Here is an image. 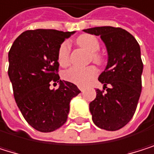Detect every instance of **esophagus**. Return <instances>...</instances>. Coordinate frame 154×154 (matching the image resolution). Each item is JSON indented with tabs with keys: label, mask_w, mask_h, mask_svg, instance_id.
Instances as JSON below:
<instances>
[{
	"label": "esophagus",
	"mask_w": 154,
	"mask_h": 154,
	"mask_svg": "<svg viewBox=\"0 0 154 154\" xmlns=\"http://www.w3.org/2000/svg\"><path fill=\"white\" fill-rule=\"evenodd\" d=\"M79 89L81 90V92H84V87L83 86H79Z\"/></svg>",
	"instance_id": "obj_1"
}]
</instances>
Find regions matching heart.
<instances>
[{
  "label": "heart",
  "mask_w": 154,
  "mask_h": 154,
  "mask_svg": "<svg viewBox=\"0 0 154 154\" xmlns=\"http://www.w3.org/2000/svg\"><path fill=\"white\" fill-rule=\"evenodd\" d=\"M77 43L83 48L92 54V59L95 63H100L102 61V57L97 53H95L99 48V42L97 38L92 35H82L77 38ZM70 59V43L68 41L63 42L58 51V61L61 66H67L69 64ZM97 73L96 68L94 66H88L85 68L80 67H72L69 70L63 72V78L77 85L83 86L87 84L91 80H93Z\"/></svg>",
  "instance_id": "b5f03b06"
}]
</instances>
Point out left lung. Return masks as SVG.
<instances>
[{
  "mask_svg": "<svg viewBox=\"0 0 154 154\" xmlns=\"http://www.w3.org/2000/svg\"><path fill=\"white\" fill-rule=\"evenodd\" d=\"M83 32L99 35L107 51V64L98 77L106 92L96 89V97L89 104L92 119L98 128L115 131L129 122L137 108L143 70L140 48L131 34L119 27L99 26Z\"/></svg>",
  "mask_w": 154,
  "mask_h": 154,
  "instance_id": "obj_1",
  "label": "left lung"
}]
</instances>
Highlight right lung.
I'll list each match as a JSON object with an SVG mask.
<instances>
[{
	"label": "right lung",
	"instance_id": "obj_1",
	"mask_svg": "<svg viewBox=\"0 0 154 154\" xmlns=\"http://www.w3.org/2000/svg\"><path fill=\"white\" fill-rule=\"evenodd\" d=\"M74 33L27 30L14 40L8 53V75L15 102L27 123L38 131L60 128L67 121L71 100L81 93L57 73L60 46ZM51 80L60 82L57 90H50Z\"/></svg>",
	"mask_w": 154,
	"mask_h": 154
}]
</instances>
